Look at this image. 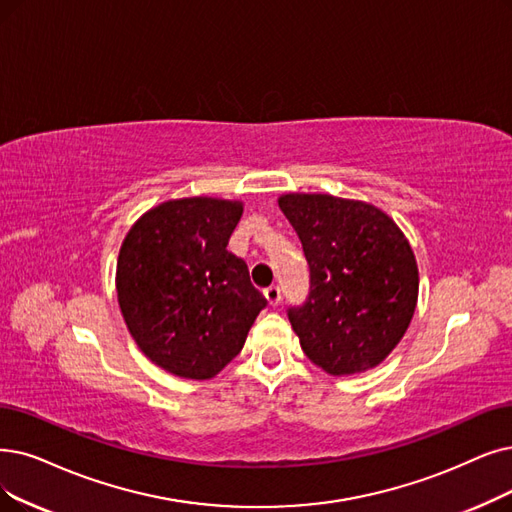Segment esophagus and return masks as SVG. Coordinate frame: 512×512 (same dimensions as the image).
Instances as JSON below:
<instances>
[{
  "instance_id": "esophagus-1",
  "label": "esophagus",
  "mask_w": 512,
  "mask_h": 512,
  "mask_svg": "<svg viewBox=\"0 0 512 512\" xmlns=\"http://www.w3.org/2000/svg\"><path fill=\"white\" fill-rule=\"evenodd\" d=\"M264 298L269 300L271 306H277L281 302V290L277 288V285H271V288L264 290Z\"/></svg>"
}]
</instances>
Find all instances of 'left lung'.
<instances>
[{
  "label": "left lung",
  "instance_id": "left-lung-1",
  "mask_svg": "<svg viewBox=\"0 0 512 512\" xmlns=\"http://www.w3.org/2000/svg\"><path fill=\"white\" fill-rule=\"evenodd\" d=\"M279 208L311 271V292L288 317L304 355L332 376L382 363L410 325L418 264L401 229L372 203L288 193Z\"/></svg>",
  "mask_w": 512,
  "mask_h": 512
}]
</instances>
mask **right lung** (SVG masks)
Listing matches in <instances>:
<instances>
[{"label": "right lung", "mask_w": 512, "mask_h": 512, "mask_svg": "<svg viewBox=\"0 0 512 512\" xmlns=\"http://www.w3.org/2000/svg\"><path fill=\"white\" fill-rule=\"evenodd\" d=\"M241 201L185 197L142 214L121 243L117 300L138 349L163 370L214 378L267 306L227 250Z\"/></svg>", "instance_id": "add662e5"}]
</instances>
